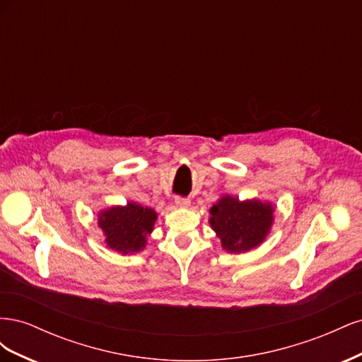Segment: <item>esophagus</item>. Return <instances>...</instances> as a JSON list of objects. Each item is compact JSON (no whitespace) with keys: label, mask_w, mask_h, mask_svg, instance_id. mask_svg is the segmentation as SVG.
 Listing matches in <instances>:
<instances>
[{"label":"esophagus","mask_w":362,"mask_h":362,"mask_svg":"<svg viewBox=\"0 0 362 362\" xmlns=\"http://www.w3.org/2000/svg\"><path fill=\"white\" fill-rule=\"evenodd\" d=\"M175 205L180 208H187L190 205V199L182 198V196H177V198H175Z\"/></svg>","instance_id":"34e87169"}]
</instances>
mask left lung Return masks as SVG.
Here are the masks:
<instances>
[{
    "mask_svg": "<svg viewBox=\"0 0 362 362\" xmlns=\"http://www.w3.org/2000/svg\"><path fill=\"white\" fill-rule=\"evenodd\" d=\"M210 225L228 252H246L264 242L273 222V205L259 201L240 202L223 196L210 210Z\"/></svg>",
    "mask_w": 362,
    "mask_h": 362,
    "instance_id": "obj_1",
    "label": "left lung"
}]
</instances>
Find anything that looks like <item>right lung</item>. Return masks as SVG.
<instances>
[{
	"mask_svg": "<svg viewBox=\"0 0 362 362\" xmlns=\"http://www.w3.org/2000/svg\"><path fill=\"white\" fill-rule=\"evenodd\" d=\"M98 217L107 246L125 255L146 246V237L152 233L157 213L152 208L128 202L125 206H112Z\"/></svg>",
	"mask_w": 362,
	"mask_h": 362,
	"instance_id": "1",
	"label": "right lung"
}]
</instances>
